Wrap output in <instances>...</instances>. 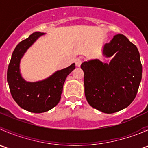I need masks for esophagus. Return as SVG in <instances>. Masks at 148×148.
Returning <instances> with one entry per match:
<instances>
[{"label": "esophagus", "mask_w": 148, "mask_h": 148, "mask_svg": "<svg viewBox=\"0 0 148 148\" xmlns=\"http://www.w3.org/2000/svg\"><path fill=\"white\" fill-rule=\"evenodd\" d=\"M82 59H80V58H77V59L75 60L76 66L78 67L80 66V65H81V64H82Z\"/></svg>", "instance_id": "34e87169"}]
</instances>
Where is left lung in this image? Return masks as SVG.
<instances>
[{"label": "left lung", "instance_id": "8db88e82", "mask_svg": "<svg viewBox=\"0 0 148 148\" xmlns=\"http://www.w3.org/2000/svg\"><path fill=\"white\" fill-rule=\"evenodd\" d=\"M109 64L92 59L82 64L84 93L89 105L107 114L127 107L135 99L142 79L143 67L135 44L117 34L103 48Z\"/></svg>", "mask_w": 148, "mask_h": 148}]
</instances>
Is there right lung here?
Returning <instances> with one entry per match:
<instances>
[{"mask_svg": "<svg viewBox=\"0 0 148 148\" xmlns=\"http://www.w3.org/2000/svg\"><path fill=\"white\" fill-rule=\"evenodd\" d=\"M44 34L33 33L16 46L7 71V81L15 102L23 110L34 113L45 112L57 105L66 77L75 69L74 63L42 81L28 82L23 79L20 73L21 59L28 48Z\"/></svg>", "mask_w": 148, "mask_h": 148, "instance_id": "obj_1", "label": "right lung"}]
</instances>
